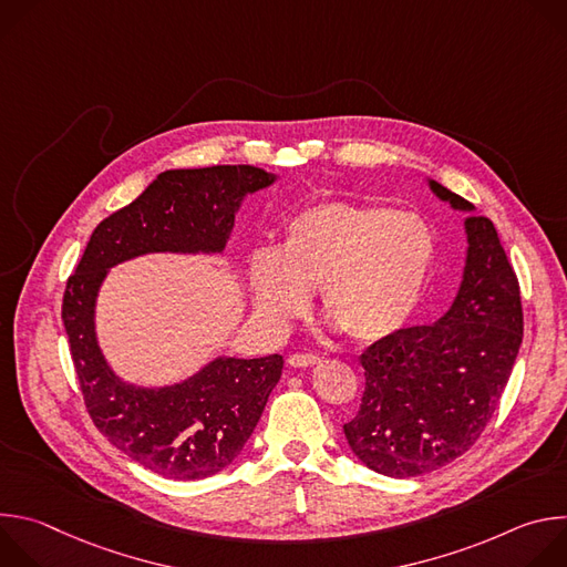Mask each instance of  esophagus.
I'll return each mask as SVG.
<instances>
[{
	"label": "esophagus",
	"instance_id": "1",
	"mask_svg": "<svg viewBox=\"0 0 567 567\" xmlns=\"http://www.w3.org/2000/svg\"><path fill=\"white\" fill-rule=\"evenodd\" d=\"M316 363H320V357L311 354V352H296L289 357V365H293V368H309Z\"/></svg>",
	"mask_w": 567,
	"mask_h": 567
}]
</instances>
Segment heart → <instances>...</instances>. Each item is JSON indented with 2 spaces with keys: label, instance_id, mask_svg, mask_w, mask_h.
<instances>
[{
  "label": "heart",
  "instance_id": "b5f03b06",
  "mask_svg": "<svg viewBox=\"0 0 567 567\" xmlns=\"http://www.w3.org/2000/svg\"><path fill=\"white\" fill-rule=\"evenodd\" d=\"M435 260V235L411 210L320 202L296 213L278 251L249 262L254 305L285 326L318 289L322 311L357 341H379L406 326Z\"/></svg>",
  "mask_w": 567,
  "mask_h": 567
}]
</instances>
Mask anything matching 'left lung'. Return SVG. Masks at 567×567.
Listing matches in <instances>:
<instances>
[{
  "label": "left lung",
  "mask_w": 567,
  "mask_h": 567,
  "mask_svg": "<svg viewBox=\"0 0 567 567\" xmlns=\"http://www.w3.org/2000/svg\"><path fill=\"white\" fill-rule=\"evenodd\" d=\"M440 199L473 210L431 182ZM468 254L453 307L433 326L374 341L359 357L361 409L343 424L357 457L377 473L415 477L466 453L496 413L523 343L518 276L489 217H466Z\"/></svg>",
  "instance_id": "left-lung-1"
}]
</instances>
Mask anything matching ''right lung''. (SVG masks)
<instances>
[{"label": "right lung", "instance_id": "1", "mask_svg": "<svg viewBox=\"0 0 567 567\" xmlns=\"http://www.w3.org/2000/svg\"><path fill=\"white\" fill-rule=\"evenodd\" d=\"M271 182L274 175L256 166L161 173L94 228L66 280L62 322L85 409L116 449L158 475L202 480L226 468L251 437L285 361L280 354L217 359L173 388L127 385L96 343V291L110 267L134 256L221 251L239 199Z\"/></svg>", "mask_w": 567, "mask_h": 567}]
</instances>
